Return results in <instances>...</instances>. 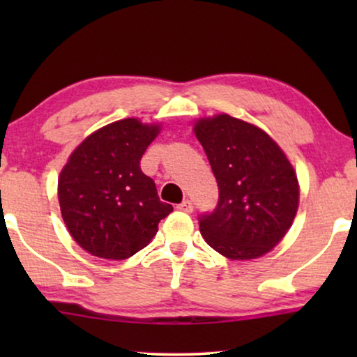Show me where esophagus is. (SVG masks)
I'll return each instance as SVG.
<instances>
[{
	"label": "esophagus",
	"mask_w": 357,
	"mask_h": 357,
	"mask_svg": "<svg viewBox=\"0 0 357 357\" xmlns=\"http://www.w3.org/2000/svg\"><path fill=\"white\" fill-rule=\"evenodd\" d=\"M177 209L183 213H193V203L190 202V199H183L182 203L177 204Z\"/></svg>",
	"instance_id": "esophagus-1"
}]
</instances>
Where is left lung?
<instances>
[{"mask_svg":"<svg viewBox=\"0 0 357 357\" xmlns=\"http://www.w3.org/2000/svg\"><path fill=\"white\" fill-rule=\"evenodd\" d=\"M195 135L219 188L216 208L198 218L209 247L252 260L286 236L299 204L294 169L265 131L226 114L203 119Z\"/></svg>","mask_w":357,"mask_h":357,"instance_id":"left-lung-1","label":"left lung"}]
</instances>
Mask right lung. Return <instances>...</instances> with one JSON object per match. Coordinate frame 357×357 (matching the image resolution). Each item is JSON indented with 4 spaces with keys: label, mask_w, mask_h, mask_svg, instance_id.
Segmentation results:
<instances>
[{
    "label": "right lung",
    "mask_w": 357,
    "mask_h": 357,
    "mask_svg": "<svg viewBox=\"0 0 357 357\" xmlns=\"http://www.w3.org/2000/svg\"><path fill=\"white\" fill-rule=\"evenodd\" d=\"M158 133V125L119 120L82 141L63 167L58 180L63 221L91 255L110 260L135 255L172 213L139 165Z\"/></svg>",
    "instance_id": "right-lung-1"
}]
</instances>
